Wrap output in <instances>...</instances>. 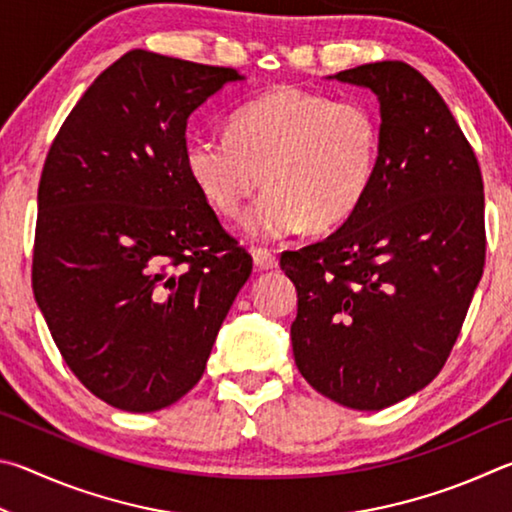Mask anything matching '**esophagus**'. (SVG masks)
Here are the masks:
<instances>
[{"label":"esophagus","instance_id":"esophagus-1","mask_svg":"<svg viewBox=\"0 0 512 512\" xmlns=\"http://www.w3.org/2000/svg\"><path fill=\"white\" fill-rule=\"evenodd\" d=\"M251 256H254V265L258 270H274L276 265H279V258L272 249H265V247H256L251 249Z\"/></svg>","mask_w":512,"mask_h":512}]
</instances>
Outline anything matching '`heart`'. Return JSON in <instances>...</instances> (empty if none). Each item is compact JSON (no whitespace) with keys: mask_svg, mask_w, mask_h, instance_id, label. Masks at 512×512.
<instances>
[{"mask_svg":"<svg viewBox=\"0 0 512 512\" xmlns=\"http://www.w3.org/2000/svg\"><path fill=\"white\" fill-rule=\"evenodd\" d=\"M380 119L355 98L281 85L233 114L229 134L188 139V177L215 209L236 215L251 193L270 186L245 213L256 240L339 227L369 195L380 159Z\"/></svg>","mask_w":512,"mask_h":512,"instance_id":"heart-1","label":"heart"}]
</instances>
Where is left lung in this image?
<instances>
[{"mask_svg":"<svg viewBox=\"0 0 512 512\" xmlns=\"http://www.w3.org/2000/svg\"><path fill=\"white\" fill-rule=\"evenodd\" d=\"M380 101L369 195L326 240L283 251L297 285L292 351L339 405L378 411L425 389L447 362L486 263L477 155L432 83L400 60L339 71Z\"/></svg>","mask_w":512,"mask_h":512,"instance_id":"left-lung-1","label":"left lung"}]
</instances>
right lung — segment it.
<instances>
[{
    "label": "right lung",
    "instance_id": "1",
    "mask_svg": "<svg viewBox=\"0 0 512 512\" xmlns=\"http://www.w3.org/2000/svg\"><path fill=\"white\" fill-rule=\"evenodd\" d=\"M233 80L132 49L87 87L44 161L35 301L69 369L116 409L186 396L251 274L184 164L188 116Z\"/></svg>",
    "mask_w": 512,
    "mask_h": 512
}]
</instances>
